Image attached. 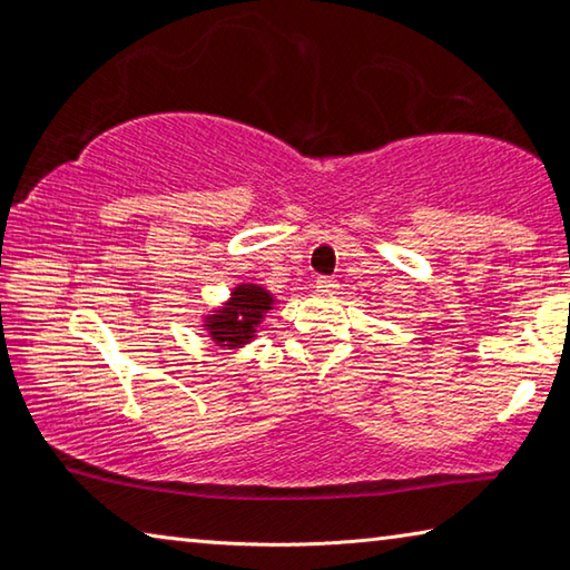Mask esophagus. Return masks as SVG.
Listing matches in <instances>:
<instances>
[{
    "instance_id": "34e87169",
    "label": "esophagus",
    "mask_w": 570,
    "mask_h": 570,
    "mask_svg": "<svg viewBox=\"0 0 570 570\" xmlns=\"http://www.w3.org/2000/svg\"><path fill=\"white\" fill-rule=\"evenodd\" d=\"M340 286L334 276H316V292H334Z\"/></svg>"
}]
</instances>
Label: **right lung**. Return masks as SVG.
Wrapping results in <instances>:
<instances>
[{
	"label": "right lung",
	"mask_w": 570,
	"mask_h": 570,
	"mask_svg": "<svg viewBox=\"0 0 570 570\" xmlns=\"http://www.w3.org/2000/svg\"><path fill=\"white\" fill-rule=\"evenodd\" d=\"M272 294L262 286L254 284H240L234 294H230V302L208 316L206 330L218 346H240L254 340V332L258 322L264 320V314L272 308Z\"/></svg>",
	"instance_id": "1"
}]
</instances>
